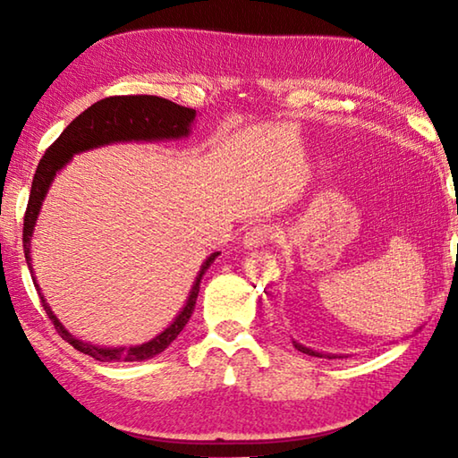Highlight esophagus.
Instances as JSON below:
<instances>
[{
    "label": "esophagus",
    "mask_w": 458,
    "mask_h": 458,
    "mask_svg": "<svg viewBox=\"0 0 458 458\" xmlns=\"http://www.w3.org/2000/svg\"><path fill=\"white\" fill-rule=\"evenodd\" d=\"M270 238H273V228L267 226V224H259V226L248 228L242 238V244L246 248H260L265 246Z\"/></svg>",
    "instance_id": "34e87169"
}]
</instances>
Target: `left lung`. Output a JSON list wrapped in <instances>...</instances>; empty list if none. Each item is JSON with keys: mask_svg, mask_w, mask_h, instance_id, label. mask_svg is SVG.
I'll use <instances>...</instances> for the list:
<instances>
[{"mask_svg": "<svg viewBox=\"0 0 458 458\" xmlns=\"http://www.w3.org/2000/svg\"><path fill=\"white\" fill-rule=\"evenodd\" d=\"M458 210V208H456ZM293 345L297 347L299 352H303L307 355H315V358H329V360H335V358H344V355H337V353H323V352H317V350H311V347H307L303 344H299V341H293Z\"/></svg>", "mask_w": 458, "mask_h": 458, "instance_id": "obj_1", "label": "left lung"}]
</instances>
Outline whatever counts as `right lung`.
<instances>
[{"mask_svg": "<svg viewBox=\"0 0 458 458\" xmlns=\"http://www.w3.org/2000/svg\"><path fill=\"white\" fill-rule=\"evenodd\" d=\"M196 119V111L188 106H180L167 98L149 97V95H135V97H108L98 100L87 111L81 113L71 125H68L62 135L54 141L44 157L38 164L34 174L32 191H30L26 216H24V252L30 273H32V281L38 294H40L42 307L46 315L50 317L54 327L60 333L62 339H66L74 350L90 355L97 361H143L151 360L155 355L161 353L172 341L180 335L185 323L196 309L198 293L201 276L210 268L212 262L218 259L220 252H212L210 257L204 260L196 281L191 284V291L185 299V305L182 311L175 315V319L167 325V327L157 333L153 339L145 341L139 345H123V347H106V345H95L90 341H82L74 337L64 325L46 303L42 289L38 286L32 268V254H30V246H32L34 228L38 222V216L42 210V201L48 196V190L56 177L68 164H71L74 155L97 149V147L113 145V143H157V141H177L191 133V123Z\"/></svg>", "mask_w": 458, "mask_h": 458, "instance_id": "obj_1", "label": "right lung"}]
</instances>
